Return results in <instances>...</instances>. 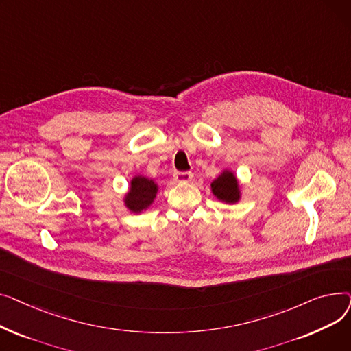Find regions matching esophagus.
<instances>
[{"label":"esophagus","instance_id":"1","mask_svg":"<svg viewBox=\"0 0 351 351\" xmlns=\"http://www.w3.org/2000/svg\"><path fill=\"white\" fill-rule=\"evenodd\" d=\"M173 178H175L176 182L186 183V182H191V180H192L193 175H192L191 172H176V173L173 175Z\"/></svg>","mask_w":351,"mask_h":351}]
</instances>
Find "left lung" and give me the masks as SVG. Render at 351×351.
I'll return each instance as SVG.
<instances>
[{
	"instance_id": "8db88e82",
	"label": "left lung",
	"mask_w": 351,
	"mask_h": 351,
	"mask_svg": "<svg viewBox=\"0 0 351 351\" xmlns=\"http://www.w3.org/2000/svg\"><path fill=\"white\" fill-rule=\"evenodd\" d=\"M212 193L219 199L225 202V204L233 205L237 204L241 200V188H239V182L236 179V175L225 169L222 173H220L212 183Z\"/></svg>"
}]
</instances>
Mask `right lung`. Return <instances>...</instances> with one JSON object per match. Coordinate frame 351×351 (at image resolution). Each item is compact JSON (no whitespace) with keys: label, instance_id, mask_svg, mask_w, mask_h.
<instances>
[{"label":"right lung","instance_id":"add662e5","mask_svg":"<svg viewBox=\"0 0 351 351\" xmlns=\"http://www.w3.org/2000/svg\"><path fill=\"white\" fill-rule=\"evenodd\" d=\"M158 193V185L154 179L136 175L131 180L128 193L125 195V206L132 213H141L149 208Z\"/></svg>","mask_w":351,"mask_h":351}]
</instances>
